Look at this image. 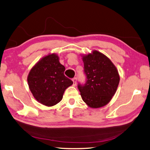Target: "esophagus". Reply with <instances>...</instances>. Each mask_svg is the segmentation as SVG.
Wrapping results in <instances>:
<instances>
[{
    "mask_svg": "<svg viewBox=\"0 0 150 150\" xmlns=\"http://www.w3.org/2000/svg\"><path fill=\"white\" fill-rule=\"evenodd\" d=\"M72 81H73V85L74 86V87H75L76 85H77V78H76V77L73 78V79H72Z\"/></svg>",
    "mask_w": 150,
    "mask_h": 150,
    "instance_id": "obj_1",
    "label": "esophagus"
}]
</instances>
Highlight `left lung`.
<instances>
[{
  "mask_svg": "<svg viewBox=\"0 0 150 150\" xmlns=\"http://www.w3.org/2000/svg\"><path fill=\"white\" fill-rule=\"evenodd\" d=\"M81 56L87 76L85 84L78 85L81 97L91 108L103 107L117 90L120 82L118 69L107 56L96 50Z\"/></svg>",
  "mask_w": 150,
  "mask_h": 150,
  "instance_id": "obj_1",
  "label": "left lung"
}]
</instances>
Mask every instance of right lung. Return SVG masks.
Masks as SVG:
<instances>
[{"label": "right lung", "instance_id": "1", "mask_svg": "<svg viewBox=\"0 0 150 150\" xmlns=\"http://www.w3.org/2000/svg\"><path fill=\"white\" fill-rule=\"evenodd\" d=\"M65 68L56 54H49L40 59L30 71L28 84L38 102L53 106L62 100L63 93L73 81L65 77Z\"/></svg>", "mask_w": 150, "mask_h": 150}]
</instances>
